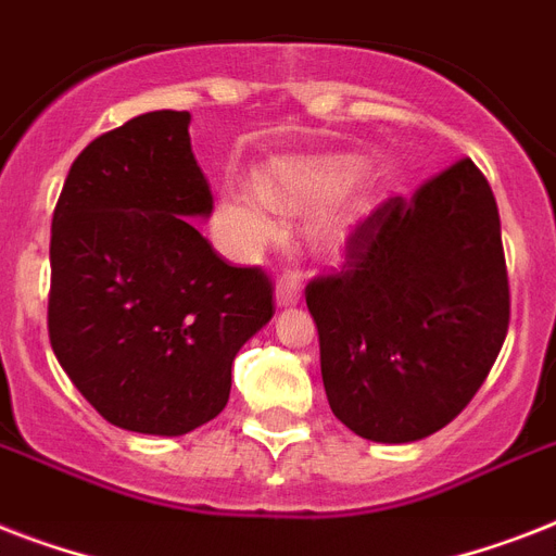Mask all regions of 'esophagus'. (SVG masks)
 Returning a JSON list of instances; mask_svg holds the SVG:
<instances>
[{
	"label": "esophagus",
	"instance_id": "1",
	"mask_svg": "<svg viewBox=\"0 0 556 556\" xmlns=\"http://www.w3.org/2000/svg\"><path fill=\"white\" fill-rule=\"evenodd\" d=\"M274 303H277V308H291V305L300 303V277L296 274L279 279L277 288H274Z\"/></svg>",
	"mask_w": 556,
	"mask_h": 556
}]
</instances>
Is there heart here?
I'll list each match as a JSON object with an SVG mask.
<instances>
[{
  "label": "heart",
  "instance_id": "heart-1",
  "mask_svg": "<svg viewBox=\"0 0 556 556\" xmlns=\"http://www.w3.org/2000/svg\"><path fill=\"white\" fill-rule=\"evenodd\" d=\"M361 159L355 155H279L256 169V185H227L218 199V239L239 260L274 239L270 207L308 216L312 236L326 253L346 251L357 227L369 216L371 199L355 185Z\"/></svg>",
  "mask_w": 556,
  "mask_h": 556
}]
</instances>
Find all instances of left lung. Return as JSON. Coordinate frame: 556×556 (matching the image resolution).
Masks as SVG:
<instances>
[{
	"label": "left lung",
	"instance_id": "1",
	"mask_svg": "<svg viewBox=\"0 0 556 556\" xmlns=\"http://www.w3.org/2000/svg\"><path fill=\"white\" fill-rule=\"evenodd\" d=\"M331 413L361 439L409 444L456 418L508 334L500 210L470 159L389 199L349 244L346 274L314 279Z\"/></svg>",
	"mask_w": 556,
	"mask_h": 556
}]
</instances>
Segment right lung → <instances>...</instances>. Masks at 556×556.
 <instances>
[{
  "label": "right lung",
  "mask_w": 556,
  "mask_h": 556,
  "mask_svg": "<svg viewBox=\"0 0 556 556\" xmlns=\"http://www.w3.org/2000/svg\"><path fill=\"white\" fill-rule=\"evenodd\" d=\"M213 195L190 112H147L68 169L51 222L48 338L109 424L185 435L225 409L233 357L274 317L256 268H230L195 230Z\"/></svg>",
  "instance_id": "right-lung-1"
}]
</instances>
